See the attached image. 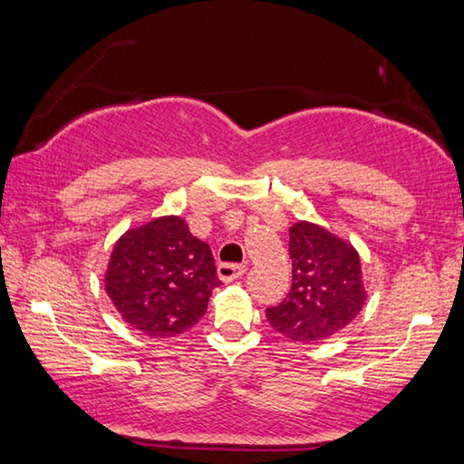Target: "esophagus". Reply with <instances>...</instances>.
<instances>
[{
  "label": "esophagus",
  "mask_w": 464,
  "mask_h": 464,
  "mask_svg": "<svg viewBox=\"0 0 464 464\" xmlns=\"http://www.w3.org/2000/svg\"><path fill=\"white\" fill-rule=\"evenodd\" d=\"M246 266L243 264H221L218 266V278H221L223 282H233L241 278L243 274H246Z\"/></svg>",
  "instance_id": "esophagus-1"
}]
</instances>
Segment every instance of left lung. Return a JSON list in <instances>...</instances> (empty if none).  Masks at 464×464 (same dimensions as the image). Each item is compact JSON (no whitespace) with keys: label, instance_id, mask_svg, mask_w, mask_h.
Masks as SVG:
<instances>
[{"label":"left lung","instance_id":"obj_1","mask_svg":"<svg viewBox=\"0 0 464 464\" xmlns=\"http://www.w3.org/2000/svg\"><path fill=\"white\" fill-rule=\"evenodd\" d=\"M288 233L293 286L285 301L266 309V317L290 342H324L364 307L360 256L350 241L315 223L298 221Z\"/></svg>","mask_w":464,"mask_h":464}]
</instances>
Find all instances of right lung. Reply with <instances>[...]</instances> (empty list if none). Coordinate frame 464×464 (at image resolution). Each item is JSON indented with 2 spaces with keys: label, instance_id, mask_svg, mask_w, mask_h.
Instances as JSON below:
<instances>
[{
  "label": "right lung",
  "instance_id": "1",
  "mask_svg": "<svg viewBox=\"0 0 464 464\" xmlns=\"http://www.w3.org/2000/svg\"><path fill=\"white\" fill-rule=\"evenodd\" d=\"M221 285L208 243L182 217H157L122 233L104 274L110 301L130 327L149 337H174L198 324Z\"/></svg>",
  "mask_w": 464,
  "mask_h": 464
}]
</instances>
